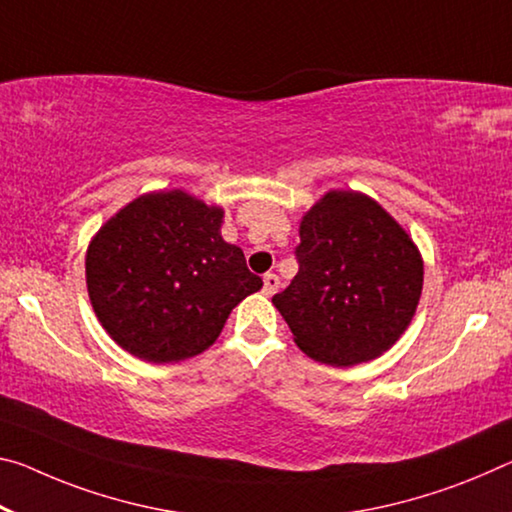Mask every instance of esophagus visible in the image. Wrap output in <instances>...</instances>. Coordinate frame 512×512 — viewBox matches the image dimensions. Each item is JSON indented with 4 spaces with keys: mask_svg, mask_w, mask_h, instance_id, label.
Masks as SVG:
<instances>
[{
    "mask_svg": "<svg viewBox=\"0 0 512 512\" xmlns=\"http://www.w3.org/2000/svg\"><path fill=\"white\" fill-rule=\"evenodd\" d=\"M280 287V278L275 273H266L264 275V294L266 296H273L275 291H278Z\"/></svg>",
    "mask_w": 512,
    "mask_h": 512,
    "instance_id": "esophagus-1",
    "label": "esophagus"
}]
</instances>
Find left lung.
<instances>
[{
  "label": "left lung",
  "mask_w": 512,
  "mask_h": 512,
  "mask_svg": "<svg viewBox=\"0 0 512 512\" xmlns=\"http://www.w3.org/2000/svg\"><path fill=\"white\" fill-rule=\"evenodd\" d=\"M298 232V273L273 296L296 346L332 367L383 355L419 305L424 262L415 241L358 191H328Z\"/></svg>",
  "instance_id": "1"
}]
</instances>
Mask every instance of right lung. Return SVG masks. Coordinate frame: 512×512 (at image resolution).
<instances>
[{
  "label": "right lung",
  "instance_id": "right-lung-1",
  "mask_svg": "<svg viewBox=\"0 0 512 512\" xmlns=\"http://www.w3.org/2000/svg\"><path fill=\"white\" fill-rule=\"evenodd\" d=\"M221 223V207L175 189L145 193L100 227L86 250V287L120 348L154 364L193 358L262 289Z\"/></svg>",
  "mask_w": 512,
  "mask_h": 512
}]
</instances>
